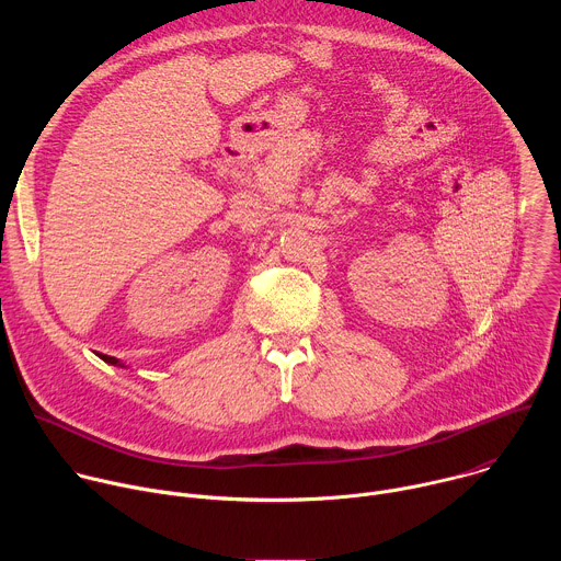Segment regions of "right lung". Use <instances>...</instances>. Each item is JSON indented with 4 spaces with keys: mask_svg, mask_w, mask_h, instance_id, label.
<instances>
[{
    "mask_svg": "<svg viewBox=\"0 0 561 561\" xmlns=\"http://www.w3.org/2000/svg\"><path fill=\"white\" fill-rule=\"evenodd\" d=\"M102 359L106 362V364H113V366H122V368H126L117 357H111V355H102Z\"/></svg>",
    "mask_w": 561,
    "mask_h": 561,
    "instance_id": "right-lung-1",
    "label": "right lung"
}]
</instances>
